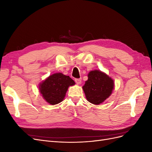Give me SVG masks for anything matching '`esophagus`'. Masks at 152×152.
Here are the masks:
<instances>
[{
  "mask_svg": "<svg viewBox=\"0 0 152 152\" xmlns=\"http://www.w3.org/2000/svg\"><path fill=\"white\" fill-rule=\"evenodd\" d=\"M81 80H82L81 78H80V79H75V82H76L77 84H80V82H81Z\"/></svg>",
  "mask_w": 152,
  "mask_h": 152,
  "instance_id": "esophagus-1",
  "label": "esophagus"
}]
</instances>
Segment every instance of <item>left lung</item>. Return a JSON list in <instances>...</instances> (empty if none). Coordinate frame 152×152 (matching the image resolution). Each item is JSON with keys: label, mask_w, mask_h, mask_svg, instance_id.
I'll use <instances>...</instances> for the list:
<instances>
[{"label": "left lung", "mask_w": 152, "mask_h": 152, "mask_svg": "<svg viewBox=\"0 0 152 152\" xmlns=\"http://www.w3.org/2000/svg\"><path fill=\"white\" fill-rule=\"evenodd\" d=\"M113 88V80L98 70L89 73L88 80L82 87L87 100L94 104H99L104 102L112 94Z\"/></svg>", "instance_id": "8db88e82"}]
</instances>
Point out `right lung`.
<instances>
[{"label":"right lung","instance_id":"1","mask_svg":"<svg viewBox=\"0 0 152 152\" xmlns=\"http://www.w3.org/2000/svg\"><path fill=\"white\" fill-rule=\"evenodd\" d=\"M69 76L56 73L48 77L39 85V91L43 98L52 105L61 102L65 98L69 86L75 85Z\"/></svg>","mask_w":152,"mask_h":152}]
</instances>
